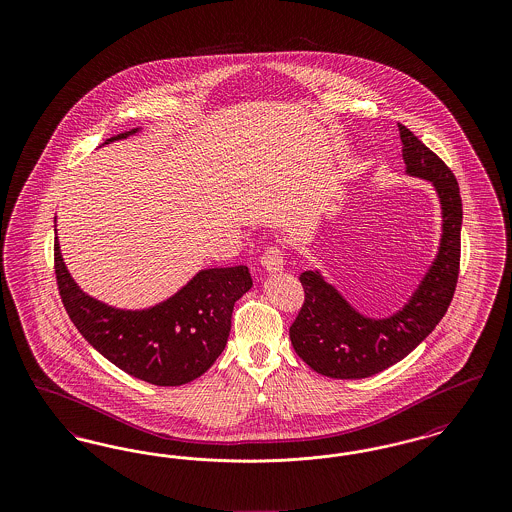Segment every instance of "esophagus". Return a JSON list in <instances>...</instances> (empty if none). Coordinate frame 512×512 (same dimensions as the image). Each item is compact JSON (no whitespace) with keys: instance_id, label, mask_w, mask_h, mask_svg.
<instances>
[{"instance_id":"obj_1","label":"esophagus","mask_w":512,"mask_h":512,"mask_svg":"<svg viewBox=\"0 0 512 512\" xmlns=\"http://www.w3.org/2000/svg\"><path fill=\"white\" fill-rule=\"evenodd\" d=\"M261 267L265 268L270 274L280 272L284 267V253L280 247H268L267 251L261 257Z\"/></svg>"}]
</instances>
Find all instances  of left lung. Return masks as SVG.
<instances>
[{"label": "left lung", "mask_w": 512, "mask_h": 512, "mask_svg": "<svg viewBox=\"0 0 512 512\" xmlns=\"http://www.w3.org/2000/svg\"><path fill=\"white\" fill-rule=\"evenodd\" d=\"M399 134L405 172L432 182L439 197L438 255L405 307L388 318L361 315L318 270L301 272L305 301L290 326V340L295 353L328 378H368L405 359L438 326L457 288L463 224L457 178L407 126L399 124Z\"/></svg>", "instance_id": "obj_1"}]
</instances>
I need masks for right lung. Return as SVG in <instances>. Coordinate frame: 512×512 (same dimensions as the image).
Wrapping results in <instances>:
<instances>
[{"mask_svg": "<svg viewBox=\"0 0 512 512\" xmlns=\"http://www.w3.org/2000/svg\"><path fill=\"white\" fill-rule=\"evenodd\" d=\"M138 128L105 140H124ZM55 278L69 317L86 341L126 374L153 386H182L219 359L234 303L253 286L249 268H205L167 301L142 309H115L82 292L63 263L55 238Z\"/></svg>", "mask_w": 512, "mask_h": 512, "instance_id": "1", "label": "right lung"}]
</instances>
